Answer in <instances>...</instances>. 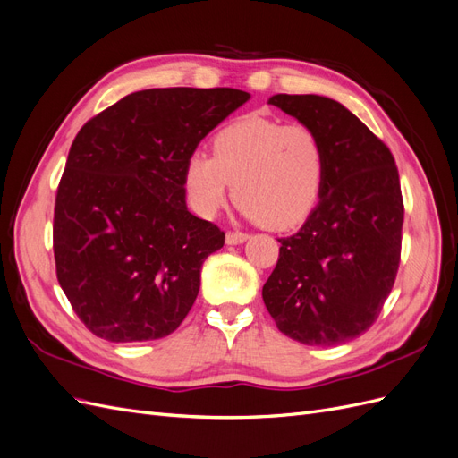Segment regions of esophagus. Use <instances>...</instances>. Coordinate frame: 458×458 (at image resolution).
<instances>
[{"label": "esophagus", "mask_w": 458, "mask_h": 458, "mask_svg": "<svg viewBox=\"0 0 458 458\" xmlns=\"http://www.w3.org/2000/svg\"><path fill=\"white\" fill-rule=\"evenodd\" d=\"M225 241H227V244H242L244 241H248V234L241 233V231H227Z\"/></svg>", "instance_id": "esophagus-1"}]
</instances>
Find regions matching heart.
Instances as JSON below:
<instances>
[{
  "label": "heart",
  "mask_w": 458,
  "mask_h": 458,
  "mask_svg": "<svg viewBox=\"0 0 458 458\" xmlns=\"http://www.w3.org/2000/svg\"><path fill=\"white\" fill-rule=\"evenodd\" d=\"M327 175L325 145L306 123L244 116L212 137V157L192 152L183 189L192 210L214 217L229 197L246 216L269 229L306 221L321 199Z\"/></svg>",
  "instance_id": "1"
}]
</instances>
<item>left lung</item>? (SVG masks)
<instances>
[{"label": "left lung", "instance_id": "1", "mask_svg": "<svg viewBox=\"0 0 458 458\" xmlns=\"http://www.w3.org/2000/svg\"><path fill=\"white\" fill-rule=\"evenodd\" d=\"M269 105L313 128L327 175L315 210L263 284V303L283 335L308 345H338L377 321L395 283L403 229L397 165L365 123L321 95H273Z\"/></svg>", "mask_w": 458, "mask_h": 458}]
</instances>
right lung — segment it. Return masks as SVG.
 Returning <instances> with one entry per match:
<instances>
[{
  "label": "right lung",
  "mask_w": 458,
  "mask_h": 458,
  "mask_svg": "<svg viewBox=\"0 0 458 458\" xmlns=\"http://www.w3.org/2000/svg\"><path fill=\"white\" fill-rule=\"evenodd\" d=\"M248 99L231 88L143 89L78 131L55 199L53 252L63 293L95 336L158 340L183 323L204 259L225 242L187 210L185 162Z\"/></svg>",
  "instance_id": "right-lung-1"
}]
</instances>
